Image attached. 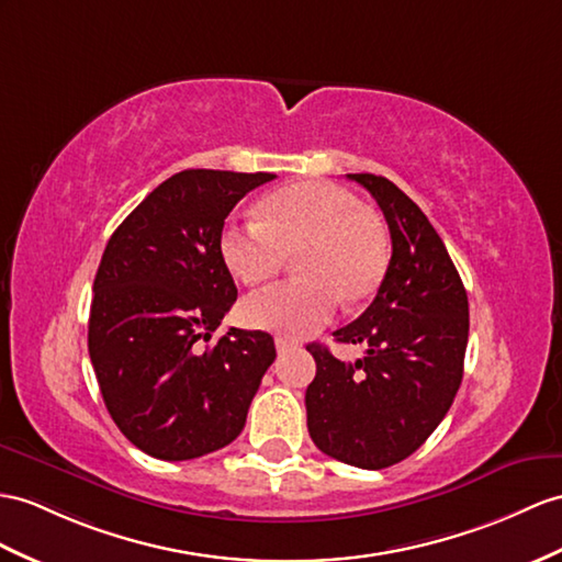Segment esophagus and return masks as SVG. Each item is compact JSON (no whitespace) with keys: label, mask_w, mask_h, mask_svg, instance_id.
<instances>
[{"label":"esophagus","mask_w":562,"mask_h":562,"mask_svg":"<svg viewBox=\"0 0 562 562\" xmlns=\"http://www.w3.org/2000/svg\"><path fill=\"white\" fill-rule=\"evenodd\" d=\"M273 344H277V350H279V352H285V350H291V348L297 346L295 340L285 338V336H277V338H273Z\"/></svg>","instance_id":"obj_1"}]
</instances>
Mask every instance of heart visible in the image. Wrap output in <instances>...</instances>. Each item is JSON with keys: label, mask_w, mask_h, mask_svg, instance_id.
Returning a JSON list of instances; mask_svg holds the SVG:
<instances>
[{"label": "heart", "mask_w": 562, "mask_h": 562, "mask_svg": "<svg viewBox=\"0 0 562 562\" xmlns=\"http://www.w3.org/2000/svg\"><path fill=\"white\" fill-rule=\"evenodd\" d=\"M259 222L228 218L218 236L224 265L245 285L273 279L295 252L303 279L285 281L245 300L243 317L255 328L289 338L314 334L334 317L340 297L364 303L389 265V240L350 190L328 181H300L265 195Z\"/></svg>", "instance_id": "b5f03b06"}]
</instances>
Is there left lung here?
Returning <instances> with one entry per match:
<instances>
[{
    "instance_id": "obj_1",
    "label": "left lung",
    "mask_w": 562,
    "mask_h": 562,
    "mask_svg": "<svg viewBox=\"0 0 562 562\" xmlns=\"http://www.w3.org/2000/svg\"><path fill=\"white\" fill-rule=\"evenodd\" d=\"M386 216L393 255L376 297L334 331L367 355L340 362L310 344L317 374L307 386V429L322 453L362 470L413 456L453 405L470 334L468 293L429 218L384 176L348 173Z\"/></svg>"
}]
</instances>
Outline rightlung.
I'll return each instance as SVG.
<instances>
[{
  "label": "right lung",
  "mask_w": 562,
  "mask_h": 562,
  "mask_svg": "<svg viewBox=\"0 0 562 562\" xmlns=\"http://www.w3.org/2000/svg\"><path fill=\"white\" fill-rule=\"evenodd\" d=\"M273 173L188 169L157 186L109 238L88 350L109 415L159 460L228 446L277 358L267 331L210 338L238 289L218 252L224 218Z\"/></svg>",
  "instance_id": "1"
}]
</instances>
